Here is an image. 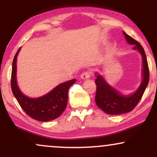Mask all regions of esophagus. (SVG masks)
Masks as SVG:
<instances>
[{"label":"esophagus","mask_w":157,"mask_h":157,"mask_svg":"<svg viewBox=\"0 0 157 157\" xmlns=\"http://www.w3.org/2000/svg\"><path fill=\"white\" fill-rule=\"evenodd\" d=\"M90 74L89 71H84L82 75H80V77L82 80H86V79H89L90 78Z\"/></svg>","instance_id":"34e87169"}]
</instances>
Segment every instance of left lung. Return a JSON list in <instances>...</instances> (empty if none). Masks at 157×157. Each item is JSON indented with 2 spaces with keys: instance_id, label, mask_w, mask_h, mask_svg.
<instances>
[{
  "instance_id": "1",
  "label": "left lung",
  "mask_w": 157,
  "mask_h": 157,
  "mask_svg": "<svg viewBox=\"0 0 157 157\" xmlns=\"http://www.w3.org/2000/svg\"><path fill=\"white\" fill-rule=\"evenodd\" d=\"M126 40L129 44L134 45V49L140 52L142 57V81L139 89L130 95H122L107 83L101 75L96 74L97 85L95 102L97 105L108 114L118 115L130 112L136 107L141 100L149 82V69L147 57L144 48L136 40L123 32Z\"/></svg>"
}]
</instances>
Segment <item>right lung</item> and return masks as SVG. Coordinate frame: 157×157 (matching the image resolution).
Instances as JSON below:
<instances>
[{
	"label": "right lung",
	"instance_id": "1",
	"mask_svg": "<svg viewBox=\"0 0 157 157\" xmlns=\"http://www.w3.org/2000/svg\"><path fill=\"white\" fill-rule=\"evenodd\" d=\"M20 49L21 48L17 50L12 62L11 88L14 96L23 111L37 121L47 122L59 117L67 105L68 89L76 80L74 79L58 85L44 96L37 98L26 97L20 90L16 78V63Z\"/></svg>",
	"mask_w": 157,
	"mask_h": 157
}]
</instances>
